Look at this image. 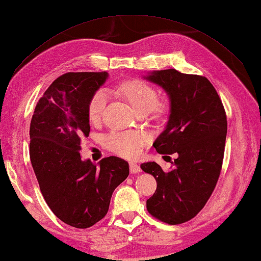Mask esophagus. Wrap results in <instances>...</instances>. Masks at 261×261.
<instances>
[{"label": "esophagus", "instance_id": "1", "mask_svg": "<svg viewBox=\"0 0 261 261\" xmlns=\"http://www.w3.org/2000/svg\"><path fill=\"white\" fill-rule=\"evenodd\" d=\"M130 172L132 173V174H136V173H140L141 172V168H140L139 165L137 164V163L131 162L130 163Z\"/></svg>", "mask_w": 261, "mask_h": 261}]
</instances>
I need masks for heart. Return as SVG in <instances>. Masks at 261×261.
I'll return each mask as SVG.
<instances>
[{
	"instance_id": "obj_1",
	"label": "heart",
	"mask_w": 261,
	"mask_h": 261,
	"mask_svg": "<svg viewBox=\"0 0 261 261\" xmlns=\"http://www.w3.org/2000/svg\"><path fill=\"white\" fill-rule=\"evenodd\" d=\"M119 93L129 101L137 113L150 112L157 104L156 89L144 80H130L119 87ZM107 103V94L103 89L96 90L87 106V114L91 122L99 120ZM144 137L137 132H112L105 137V145L115 154L134 158L140 154Z\"/></svg>"
}]
</instances>
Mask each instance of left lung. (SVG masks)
Masks as SVG:
<instances>
[{
  "label": "left lung",
  "mask_w": 261,
  "mask_h": 261,
  "mask_svg": "<svg viewBox=\"0 0 261 261\" xmlns=\"http://www.w3.org/2000/svg\"><path fill=\"white\" fill-rule=\"evenodd\" d=\"M144 78L162 87L170 99L166 126L152 146L160 154L177 156L167 172L156 162L140 165L157 182L147 211L175 225L195 217L216 187L227 134L226 114L216 89L205 76L167 69L152 71Z\"/></svg>",
  "instance_id": "1"
}]
</instances>
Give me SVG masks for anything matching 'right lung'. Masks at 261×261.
<instances>
[{"label": "right lung", "instance_id": "1", "mask_svg": "<svg viewBox=\"0 0 261 261\" xmlns=\"http://www.w3.org/2000/svg\"><path fill=\"white\" fill-rule=\"evenodd\" d=\"M109 73L69 72L38 100L30 122V162L46 203L56 217L76 228L99 222L112 193L129 175V164L111 156L95 165L81 160V138L90 131L87 106Z\"/></svg>", "mask_w": 261, "mask_h": 261}]
</instances>
